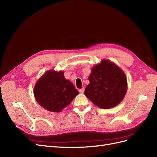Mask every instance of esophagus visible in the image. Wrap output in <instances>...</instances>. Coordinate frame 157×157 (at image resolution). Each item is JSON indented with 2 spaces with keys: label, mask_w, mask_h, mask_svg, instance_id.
<instances>
[{
  "label": "esophagus",
  "mask_w": 157,
  "mask_h": 157,
  "mask_svg": "<svg viewBox=\"0 0 157 157\" xmlns=\"http://www.w3.org/2000/svg\"><path fill=\"white\" fill-rule=\"evenodd\" d=\"M84 92H85V88H82V89H79V93H80L82 94V93H84Z\"/></svg>",
  "instance_id": "obj_1"
}]
</instances>
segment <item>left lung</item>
Returning a JSON list of instances; mask_svg holds the SVG:
<instances>
[{
  "instance_id": "8db88e82",
  "label": "left lung",
  "mask_w": 157,
  "mask_h": 157,
  "mask_svg": "<svg viewBox=\"0 0 157 157\" xmlns=\"http://www.w3.org/2000/svg\"><path fill=\"white\" fill-rule=\"evenodd\" d=\"M85 95L101 109L114 107L123 101L127 90V81L121 68L108 60H102L92 68Z\"/></svg>"
}]
</instances>
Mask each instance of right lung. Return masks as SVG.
<instances>
[{"mask_svg":"<svg viewBox=\"0 0 157 157\" xmlns=\"http://www.w3.org/2000/svg\"><path fill=\"white\" fill-rule=\"evenodd\" d=\"M79 94L63 71H48L37 81L34 88L36 101L51 112H60Z\"/></svg>","mask_w":157,"mask_h":157,"instance_id":"1","label":"right lung"}]
</instances>
